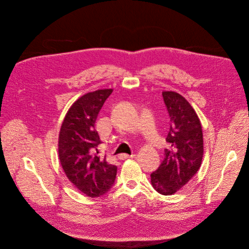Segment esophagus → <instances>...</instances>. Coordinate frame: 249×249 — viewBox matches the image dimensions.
I'll return each mask as SVG.
<instances>
[{
  "instance_id": "1",
  "label": "esophagus",
  "mask_w": 249,
  "mask_h": 249,
  "mask_svg": "<svg viewBox=\"0 0 249 249\" xmlns=\"http://www.w3.org/2000/svg\"><path fill=\"white\" fill-rule=\"evenodd\" d=\"M135 155H127V154H120L119 155V159L120 160H125L128 158H133Z\"/></svg>"
}]
</instances>
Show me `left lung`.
Listing matches in <instances>:
<instances>
[{
	"label": "left lung",
	"mask_w": 249,
	"mask_h": 249,
	"mask_svg": "<svg viewBox=\"0 0 249 249\" xmlns=\"http://www.w3.org/2000/svg\"><path fill=\"white\" fill-rule=\"evenodd\" d=\"M170 117V130L166 137L169 148L164 160L151 174L154 189L172 195L185 185L199 170L203 157V133L199 119L191 105L180 94L162 93Z\"/></svg>",
	"instance_id": "8db88e82"
}]
</instances>
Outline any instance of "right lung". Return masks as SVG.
<instances>
[{
  "label": "right lung",
  "instance_id": "1",
  "mask_svg": "<svg viewBox=\"0 0 249 249\" xmlns=\"http://www.w3.org/2000/svg\"><path fill=\"white\" fill-rule=\"evenodd\" d=\"M112 89L89 92L72 104L59 135V158L70 181L89 197H99L113 186L117 166L99 155L100 137L95 129L99 112Z\"/></svg>",
  "mask_w": 249,
  "mask_h": 249
}]
</instances>
